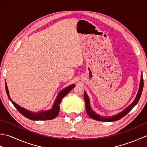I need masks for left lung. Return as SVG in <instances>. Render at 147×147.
Masks as SVG:
<instances>
[{"mask_svg": "<svg viewBox=\"0 0 147 147\" xmlns=\"http://www.w3.org/2000/svg\"><path fill=\"white\" fill-rule=\"evenodd\" d=\"M143 88V76L142 74L141 79H140V82L139 89H138V93H137L136 97L135 100H134V101L128 106V107H127L126 109H124L123 111H121L117 114L112 115V116H104V115H100L98 114L97 113H96L94 111H93L91 106H90V101L89 96L86 94V93L85 92H84V99H85V102L86 111L90 117L96 121H104V122H112V121H117L119 119H121L122 117H123L124 115H126L137 104V103L138 102L140 98V96L142 95Z\"/></svg>", "mask_w": 147, "mask_h": 147, "instance_id": "8db88e82", "label": "left lung"}]
</instances>
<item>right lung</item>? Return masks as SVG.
<instances>
[{"label":"right lung","instance_id":"right-lung-1","mask_svg":"<svg viewBox=\"0 0 147 147\" xmlns=\"http://www.w3.org/2000/svg\"><path fill=\"white\" fill-rule=\"evenodd\" d=\"M75 86V85H71L67 87H65V88L62 89L60 92L59 93L57 97H56L55 101L54 102L52 107L51 109L46 111H41L38 112H32L29 110L24 109L23 107H21V106L17 104L16 103H15L11 100L10 95H9V90L7 88V83H5V91L7 93V95L8 97L10 100L11 102L12 103V104L14 105L16 109L20 112V113L24 115V117L29 119L33 121H45V120H51L54 119L56 116H57V115L59 113V111H60V107H59V105H60L61 100L62 98L66 95L67 93L69 92L71 90L73 89L74 87Z\"/></svg>","mask_w":147,"mask_h":147}]
</instances>
